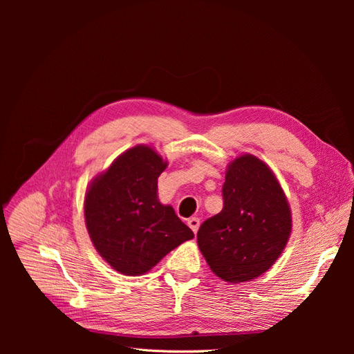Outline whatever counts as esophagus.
<instances>
[{"mask_svg": "<svg viewBox=\"0 0 354 354\" xmlns=\"http://www.w3.org/2000/svg\"><path fill=\"white\" fill-rule=\"evenodd\" d=\"M199 218H196V216H194V218H189L188 219V225H189V228L194 231V234H196L198 232V228H199Z\"/></svg>", "mask_w": 354, "mask_h": 354, "instance_id": "obj_1", "label": "esophagus"}]
</instances>
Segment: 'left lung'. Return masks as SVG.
Segmentation results:
<instances>
[{"label": "left lung", "instance_id": "8db88e82", "mask_svg": "<svg viewBox=\"0 0 354 354\" xmlns=\"http://www.w3.org/2000/svg\"><path fill=\"white\" fill-rule=\"evenodd\" d=\"M222 198V211L199 227V250L224 281L254 280L270 270L287 245V198L268 165L248 153L230 163Z\"/></svg>", "mask_w": 354, "mask_h": 354}]
</instances>
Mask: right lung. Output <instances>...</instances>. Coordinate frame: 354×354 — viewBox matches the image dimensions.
<instances>
[{"instance_id": "1", "label": "right lung", "mask_w": 354, "mask_h": 354, "mask_svg": "<svg viewBox=\"0 0 354 354\" xmlns=\"http://www.w3.org/2000/svg\"><path fill=\"white\" fill-rule=\"evenodd\" d=\"M152 147L138 145L93 179L84 219L93 245L124 275H142L194 232L171 205L158 199V178L166 169Z\"/></svg>"}]
</instances>
